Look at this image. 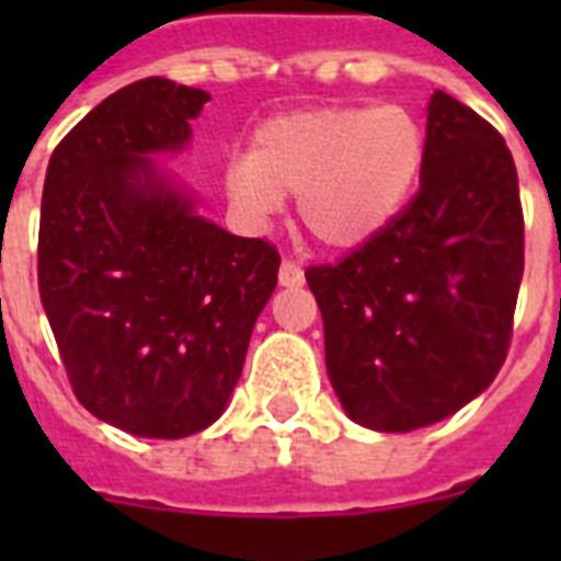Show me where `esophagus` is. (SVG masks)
Wrapping results in <instances>:
<instances>
[{
  "label": "esophagus",
  "mask_w": 561,
  "mask_h": 561,
  "mask_svg": "<svg viewBox=\"0 0 561 561\" xmlns=\"http://www.w3.org/2000/svg\"><path fill=\"white\" fill-rule=\"evenodd\" d=\"M302 282H306V273H302V267H299L297 262L285 259L279 267V285H285V288H299Z\"/></svg>",
  "instance_id": "34e87169"
}]
</instances>
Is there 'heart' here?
Segmentation results:
<instances>
[{"label": "heart", "instance_id": "1", "mask_svg": "<svg viewBox=\"0 0 561 561\" xmlns=\"http://www.w3.org/2000/svg\"><path fill=\"white\" fill-rule=\"evenodd\" d=\"M425 162V130L399 104L325 107L273 118L253 153H236L224 188L250 227H267L282 194H297L302 227L325 247L350 250L404 206Z\"/></svg>", "mask_w": 561, "mask_h": 561}]
</instances>
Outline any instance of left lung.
Masks as SVG:
<instances>
[{
  "instance_id": "8db88e82",
  "label": "left lung",
  "mask_w": 561,
  "mask_h": 561,
  "mask_svg": "<svg viewBox=\"0 0 561 561\" xmlns=\"http://www.w3.org/2000/svg\"><path fill=\"white\" fill-rule=\"evenodd\" d=\"M522 273L513 153L486 118L436 90L413 201L337 264L306 271L350 419L404 434L486 390L513 341Z\"/></svg>"
}]
</instances>
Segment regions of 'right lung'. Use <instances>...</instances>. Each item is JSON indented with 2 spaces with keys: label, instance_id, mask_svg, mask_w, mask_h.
I'll return each instance as SVG.
<instances>
[{
  "label": "right lung",
  "instance_id": "right-lung-1",
  "mask_svg": "<svg viewBox=\"0 0 561 561\" xmlns=\"http://www.w3.org/2000/svg\"><path fill=\"white\" fill-rule=\"evenodd\" d=\"M206 101L142 78L48 160L39 299L78 401L134 436L180 439L224 413L276 288L279 250L197 215L151 160L188 142Z\"/></svg>",
  "mask_w": 561,
  "mask_h": 561
}]
</instances>
